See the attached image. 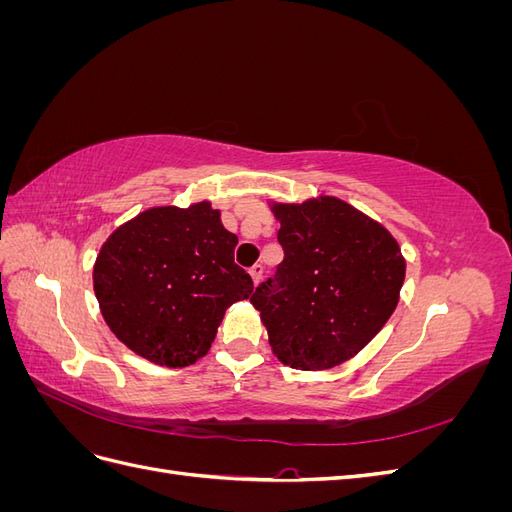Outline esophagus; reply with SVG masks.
<instances>
[{"label":"esophagus","mask_w":512,"mask_h":512,"mask_svg":"<svg viewBox=\"0 0 512 512\" xmlns=\"http://www.w3.org/2000/svg\"><path fill=\"white\" fill-rule=\"evenodd\" d=\"M262 273H265V269H262V265H254V267L250 269V277H252V282H254L256 286H258V282H260Z\"/></svg>","instance_id":"obj_1"}]
</instances>
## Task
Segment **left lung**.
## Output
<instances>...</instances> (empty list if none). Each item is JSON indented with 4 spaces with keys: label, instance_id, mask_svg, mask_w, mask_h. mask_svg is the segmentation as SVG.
Here are the masks:
<instances>
[{
    "label": "left lung",
    "instance_id": "obj_1",
    "mask_svg": "<svg viewBox=\"0 0 512 512\" xmlns=\"http://www.w3.org/2000/svg\"><path fill=\"white\" fill-rule=\"evenodd\" d=\"M284 260L250 303L277 361L324 371L359 354L395 312L406 258L380 222L337 196L269 200Z\"/></svg>",
    "mask_w": 512,
    "mask_h": 512
}]
</instances>
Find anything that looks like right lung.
Here are the masks:
<instances>
[{"mask_svg":"<svg viewBox=\"0 0 512 512\" xmlns=\"http://www.w3.org/2000/svg\"><path fill=\"white\" fill-rule=\"evenodd\" d=\"M239 239L209 200L149 207L115 228L94 262L108 329L143 359L188 367L209 352L226 309L252 297L235 265Z\"/></svg>","mask_w":512,"mask_h":512,"instance_id":"obj_1","label":"right lung"}]
</instances>
